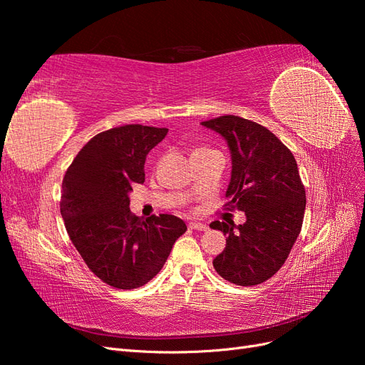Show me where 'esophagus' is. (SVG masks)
Returning <instances> with one entry per match:
<instances>
[{
    "label": "esophagus",
    "mask_w": 365,
    "mask_h": 365,
    "mask_svg": "<svg viewBox=\"0 0 365 365\" xmlns=\"http://www.w3.org/2000/svg\"><path fill=\"white\" fill-rule=\"evenodd\" d=\"M192 230H197V231H207L208 227L205 224H201V222H190L189 225Z\"/></svg>",
    "instance_id": "obj_1"
}]
</instances>
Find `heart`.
<instances>
[{
  "label": "heart",
  "mask_w": 365,
  "mask_h": 365,
  "mask_svg": "<svg viewBox=\"0 0 365 365\" xmlns=\"http://www.w3.org/2000/svg\"><path fill=\"white\" fill-rule=\"evenodd\" d=\"M197 150H200V149H197Z\"/></svg>",
  "instance_id": "b5f03b06"
}]
</instances>
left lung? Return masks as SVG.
<instances>
[{
  "instance_id": "8db88e82",
  "label": "left lung",
  "mask_w": 365,
  "mask_h": 365,
  "mask_svg": "<svg viewBox=\"0 0 365 365\" xmlns=\"http://www.w3.org/2000/svg\"><path fill=\"white\" fill-rule=\"evenodd\" d=\"M227 141L231 178L228 210L247 220L210 224L227 236L225 250L213 260L220 277L240 286L263 283L277 272L300 235L306 193L292 152L269 129L237 115L201 123Z\"/></svg>"
}]
</instances>
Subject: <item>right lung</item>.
Wrapping results in <instances>:
<instances>
[{
	"label": "right lung",
	"mask_w": 365,
	"mask_h": 365,
	"mask_svg": "<svg viewBox=\"0 0 365 365\" xmlns=\"http://www.w3.org/2000/svg\"><path fill=\"white\" fill-rule=\"evenodd\" d=\"M165 128L126 125L101 132L77 153L62 181L61 215L76 250L98 279L117 289L146 284L185 233L173 215L143 220L129 210L134 184Z\"/></svg>",
	"instance_id": "1"
}]
</instances>
